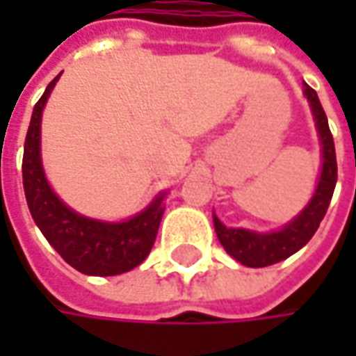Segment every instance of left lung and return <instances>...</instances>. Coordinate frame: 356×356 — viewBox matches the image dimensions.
Instances as JSON below:
<instances>
[{"mask_svg":"<svg viewBox=\"0 0 356 356\" xmlns=\"http://www.w3.org/2000/svg\"><path fill=\"white\" fill-rule=\"evenodd\" d=\"M305 97L309 99L311 108H313L319 138H321L323 144L321 178H319L317 190L307 204V208L299 213L291 224H287L280 232H271V234H255L250 229L226 227L213 216V226H216V234H218L220 243L224 245V250L234 259H238L243 266H273L277 261L287 259L295 252H299L317 232V227L321 224V220L327 213V208L331 204V198H333L337 184V156L333 134L329 130L327 115H325L321 103H319V97L307 83H305Z\"/></svg>","mask_w":356,"mask_h":356,"instance_id":"left-lung-1","label":"left lung"}]
</instances>
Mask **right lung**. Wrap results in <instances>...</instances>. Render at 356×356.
Returning <instances> with one entry per match:
<instances>
[{"instance_id":"add662e5","label":"right lung","mask_w":356,"mask_h":356,"mask_svg":"<svg viewBox=\"0 0 356 356\" xmlns=\"http://www.w3.org/2000/svg\"><path fill=\"white\" fill-rule=\"evenodd\" d=\"M59 76L33 106L23 148V188L35 224L63 259L85 275H118L140 266L154 245L164 213V194L144 212L120 224L83 218L69 210L49 188L41 166V113Z\"/></svg>"}]
</instances>
